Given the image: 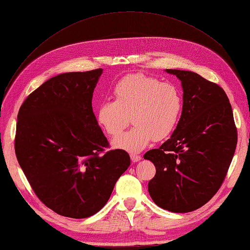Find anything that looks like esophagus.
I'll use <instances>...</instances> for the list:
<instances>
[{"instance_id":"obj_1","label":"esophagus","mask_w":250,"mask_h":250,"mask_svg":"<svg viewBox=\"0 0 250 250\" xmlns=\"http://www.w3.org/2000/svg\"><path fill=\"white\" fill-rule=\"evenodd\" d=\"M130 158H131V161H132L133 163H137V162H139V161L142 160L141 155H138V154H130Z\"/></svg>"}]
</instances>
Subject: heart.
Wrapping results in <instances>:
<instances>
[{"label":"heart","mask_w":250,"mask_h":250,"mask_svg":"<svg viewBox=\"0 0 250 250\" xmlns=\"http://www.w3.org/2000/svg\"><path fill=\"white\" fill-rule=\"evenodd\" d=\"M113 101L103 100L96 117L99 126L115 137L126 127L130 116L133 127L112 141V147L138 153L149 143L167 139L177 126L183 97L177 86L145 74H128L112 88Z\"/></svg>","instance_id":"b5f03b06"}]
</instances>
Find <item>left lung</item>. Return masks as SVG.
Masks as SVG:
<instances>
[{
  "mask_svg": "<svg viewBox=\"0 0 250 250\" xmlns=\"http://www.w3.org/2000/svg\"><path fill=\"white\" fill-rule=\"evenodd\" d=\"M183 87V111L171 138L144 154L156 168L148 191L156 206L188 213L221 187L237 147L231 105L216 83L191 71L166 70Z\"/></svg>",
  "mask_w": 250,
  "mask_h": 250,
  "instance_id": "left-lung-1",
  "label": "left lung"
}]
</instances>
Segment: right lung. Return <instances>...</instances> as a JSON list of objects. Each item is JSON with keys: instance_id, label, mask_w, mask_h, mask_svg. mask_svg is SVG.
Segmentation results:
<instances>
[{"instance_id": "obj_1", "label": "right lung", "mask_w": 250, "mask_h": 250, "mask_svg": "<svg viewBox=\"0 0 250 250\" xmlns=\"http://www.w3.org/2000/svg\"><path fill=\"white\" fill-rule=\"evenodd\" d=\"M102 69L52 77L30 94L18 115L16 154L36 196L55 213L93 216L130 166L124 150L104 152L107 139L93 111Z\"/></svg>"}]
</instances>
